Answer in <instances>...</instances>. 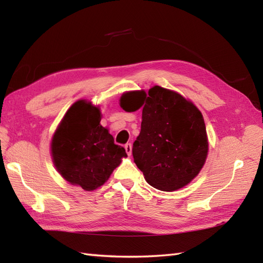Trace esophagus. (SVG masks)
<instances>
[{
    "instance_id": "1",
    "label": "esophagus",
    "mask_w": 263,
    "mask_h": 263,
    "mask_svg": "<svg viewBox=\"0 0 263 263\" xmlns=\"http://www.w3.org/2000/svg\"><path fill=\"white\" fill-rule=\"evenodd\" d=\"M125 149H126V153L128 154V155H132V144L130 143H127L125 145Z\"/></svg>"
}]
</instances>
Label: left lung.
I'll return each instance as SVG.
<instances>
[{
	"instance_id": "8db88e82",
	"label": "left lung",
	"mask_w": 263,
	"mask_h": 263,
	"mask_svg": "<svg viewBox=\"0 0 263 263\" xmlns=\"http://www.w3.org/2000/svg\"><path fill=\"white\" fill-rule=\"evenodd\" d=\"M126 111L143 108L140 133L133 157L145 180L161 191L187 185L205 163L209 144L201 111L180 93L155 86L126 92L120 98Z\"/></svg>"
}]
</instances>
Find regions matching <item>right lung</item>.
I'll list each match as a JSON object with an SVG mask.
<instances>
[{"label":"right lung","mask_w":263,"mask_h":263,"mask_svg":"<svg viewBox=\"0 0 263 263\" xmlns=\"http://www.w3.org/2000/svg\"><path fill=\"white\" fill-rule=\"evenodd\" d=\"M100 111L86 100L69 108L55 130L51 152L58 172L69 183L92 191L101 186L127 154L100 125Z\"/></svg>","instance_id":"right-lung-1"}]
</instances>
